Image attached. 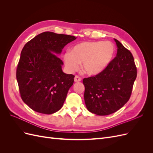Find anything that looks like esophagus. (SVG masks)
<instances>
[{
	"mask_svg": "<svg viewBox=\"0 0 153 153\" xmlns=\"http://www.w3.org/2000/svg\"><path fill=\"white\" fill-rule=\"evenodd\" d=\"M74 80H75V82H80L82 80V78L79 76L76 75L75 77V79H74Z\"/></svg>",
	"mask_w": 153,
	"mask_h": 153,
	"instance_id": "obj_1",
	"label": "esophagus"
}]
</instances>
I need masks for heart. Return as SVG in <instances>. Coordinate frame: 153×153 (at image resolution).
<instances>
[{
	"label": "heart",
	"mask_w": 153,
	"mask_h": 153,
	"mask_svg": "<svg viewBox=\"0 0 153 153\" xmlns=\"http://www.w3.org/2000/svg\"><path fill=\"white\" fill-rule=\"evenodd\" d=\"M115 52L110 41H85L78 43L70 52L64 55V64L70 72L77 71L82 63V69L88 75H96L102 72L112 61Z\"/></svg>",
	"instance_id": "obj_1"
}]
</instances>
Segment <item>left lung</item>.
<instances>
[{"label":"left lung","mask_w":153,"mask_h":153,"mask_svg":"<svg viewBox=\"0 0 153 153\" xmlns=\"http://www.w3.org/2000/svg\"><path fill=\"white\" fill-rule=\"evenodd\" d=\"M117 55L105 69L83 80L84 100L89 112L98 115L113 114L130 98L137 75L132 53L116 39Z\"/></svg>","instance_id":"left-lung-1"}]
</instances>
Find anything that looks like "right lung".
<instances>
[{
  "instance_id": "obj_1",
  "label": "right lung",
  "mask_w": 153,
  "mask_h": 153,
  "mask_svg": "<svg viewBox=\"0 0 153 153\" xmlns=\"http://www.w3.org/2000/svg\"><path fill=\"white\" fill-rule=\"evenodd\" d=\"M76 38L45 32L23 48L16 80L22 100L36 112L52 114L62 108L75 76L62 71L63 62L56 54Z\"/></svg>"
}]
</instances>
